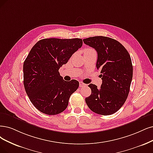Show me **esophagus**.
I'll return each instance as SVG.
<instances>
[{"label": "esophagus", "mask_w": 153, "mask_h": 153, "mask_svg": "<svg viewBox=\"0 0 153 153\" xmlns=\"http://www.w3.org/2000/svg\"><path fill=\"white\" fill-rule=\"evenodd\" d=\"M84 86H86V84L83 83L82 82H79V87L81 88H82V87H84Z\"/></svg>", "instance_id": "1"}]
</instances>
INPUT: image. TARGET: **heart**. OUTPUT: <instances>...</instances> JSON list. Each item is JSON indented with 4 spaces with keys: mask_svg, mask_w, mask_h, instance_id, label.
Instances as JSON below:
<instances>
[{
    "mask_svg": "<svg viewBox=\"0 0 153 153\" xmlns=\"http://www.w3.org/2000/svg\"><path fill=\"white\" fill-rule=\"evenodd\" d=\"M88 49H91V48H88Z\"/></svg>",
    "mask_w": 153,
    "mask_h": 153,
    "instance_id": "b5f03b06",
    "label": "heart"
}]
</instances>
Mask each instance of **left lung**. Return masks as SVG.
Masks as SVG:
<instances>
[{
    "label": "left lung",
    "instance_id": "8db88e82",
    "mask_svg": "<svg viewBox=\"0 0 153 153\" xmlns=\"http://www.w3.org/2000/svg\"><path fill=\"white\" fill-rule=\"evenodd\" d=\"M98 53L97 69L101 71V88L90 84L91 94L85 98L89 109L102 115L119 110L128 95L133 75L132 61L127 50L115 39L98 36L83 39Z\"/></svg>",
    "mask_w": 153,
    "mask_h": 153
}]
</instances>
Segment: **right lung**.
I'll return each instance as SVG.
<instances>
[{
  "instance_id": "obj_1",
  "label": "right lung",
  "mask_w": 153,
  "mask_h": 153,
  "mask_svg": "<svg viewBox=\"0 0 153 153\" xmlns=\"http://www.w3.org/2000/svg\"><path fill=\"white\" fill-rule=\"evenodd\" d=\"M82 45L80 38H45L31 48L23 64L24 86L31 102L45 114L64 111L79 82L64 81L59 70Z\"/></svg>"
}]
</instances>
